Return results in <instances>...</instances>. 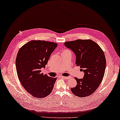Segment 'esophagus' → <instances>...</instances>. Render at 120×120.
Masks as SVG:
<instances>
[{"label": "esophagus", "mask_w": 120, "mask_h": 120, "mask_svg": "<svg viewBox=\"0 0 120 120\" xmlns=\"http://www.w3.org/2000/svg\"><path fill=\"white\" fill-rule=\"evenodd\" d=\"M61 78H63V79H69V77H67V76H60Z\"/></svg>", "instance_id": "34e87169"}]
</instances>
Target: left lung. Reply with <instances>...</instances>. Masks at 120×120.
<instances>
[{"label":"left lung","mask_w":120,"mask_h":120,"mask_svg":"<svg viewBox=\"0 0 120 120\" xmlns=\"http://www.w3.org/2000/svg\"><path fill=\"white\" fill-rule=\"evenodd\" d=\"M76 55L75 64L84 72L83 79H75L77 81L72 93L80 98L94 93L102 80L106 68L105 57L103 50L91 40H76L64 43Z\"/></svg>","instance_id":"obj_1"}]
</instances>
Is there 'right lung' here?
Returning <instances> with one entry per match:
<instances>
[{
  "label": "right lung",
  "mask_w": 120,
  "mask_h": 120,
  "mask_svg": "<svg viewBox=\"0 0 120 120\" xmlns=\"http://www.w3.org/2000/svg\"><path fill=\"white\" fill-rule=\"evenodd\" d=\"M57 45L48 41L32 40L18 51L15 65L19 79L25 90L34 97L45 98L53 89L56 78L41 74V69L45 68Z\"/></svg>",
  "instance_id": "obj_1"
}]
</instances>
